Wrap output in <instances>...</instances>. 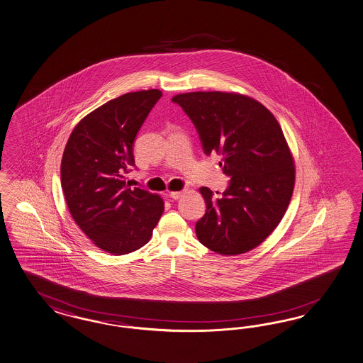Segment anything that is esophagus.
I'll return each instance as SVG.
<instances>
[{
  "instance_id": "34e87169",
  "label": "esophagus",
  "mask_w": 363,
  "mask_h": 363,
  "mask_svg": "<svg viewBox=\"0 0 363 363\" xmlns=\"http://www.w3.org/2000/svg\"><path fill=\"white\" fill-rule=\"evenodd\" d=\"M184 194H185V191H170L169 193V196L173 198V199H179Z\"/></svg>"
}]
</instances>
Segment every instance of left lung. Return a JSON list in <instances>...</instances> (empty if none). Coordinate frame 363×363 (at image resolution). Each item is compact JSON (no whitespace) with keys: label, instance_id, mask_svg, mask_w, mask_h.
<instances>
[{"label":"left lung","instance_id":"obj_1","mask_svg":"<svg viewBox=\"0 0 363 363\" xmlns=\"http://www.w3.org/2000/svg\"><path fill=\"white\" fill-rule=\"evenodd\" d=\"M172 101L230 177L220 198L199 189L206 213L196 223L198 241L222 255L247 253L273 233L293 196L296 167L284 132L270 110L240 93L191 91Z\"/></svg>","mask_w":363,"mask_h":363}]
</instances>
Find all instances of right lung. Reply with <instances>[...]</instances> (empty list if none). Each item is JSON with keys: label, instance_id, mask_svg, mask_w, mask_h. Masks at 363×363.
I'll list each match as a JSON object with an SVG mask.
<instances>
[{"label": "right lung", "instance_id": "right-lung-1", "mask_svg": "<svg viewBox=\"0 0 363 363\" xmlns=\"http://www.w3.org/2000/svg\"><path fill=\"white\" fill-rule=\"evenodd\" d=\"M158 89L110 99L78 122L61 161V186L74 222L91 242L113 255L146 245L164 213V199L130 187L125 174L134 166L133 143Z\"/></svg>", "mask_w": 363, "mask_h": 363}]
</instances>
